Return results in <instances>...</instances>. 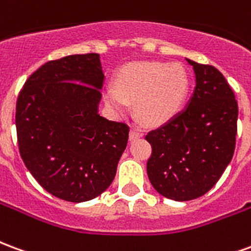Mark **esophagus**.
Here are the masks:
<instances>
[{
  "instance_id": "esophagus-1",
  "label": "esophagus",
  "mask_w": 251,
  "mask_h": 251,
  "mask_svg": "<svg viewBox=\"0 0 251 251\" xmlns=\"http://www.w3.org/2000/svg\"><path fill=\"white\" fill-rule=\"evenodd\" d=\"M140 137H142V131L138 130V129H131L130 133H129V138H130V141L137 140V138H140Z\"/></svg>"
}]
</instances>
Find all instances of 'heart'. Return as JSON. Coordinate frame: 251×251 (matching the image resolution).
Masks as SVG:
<instances>
[{"label": "heart", "instance_id": "1", "mask_svg": "<svg viewBox=\"0 0 251 251\" xmlns=\"http://www.w3.org/2000/svg\"><path fill=\"white\" fill-rule=\"evenodd\" d=\"M188 91L189 75L180 63L141 60L121 68L115 88L104 91V102L120 117L127 113V103H136L144 124L160 126L179 113Z\"/></svg>", "mask_w": 251, "mask_h": 251}]
</instances>
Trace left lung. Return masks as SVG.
Returning a JSON list of instances; mask_svg holds the SVG:
<instances>
[{"label": "left lung", "instance_id": "1", "mask_svg": "<svg viewBox=\"0 0 251 251\" xmlns=\"http://www.w3.org/2000/svg\"><path fill=\"white\" fill-rule=\"evenodd\" d=\"M196 86L183 111L149 131L148 177L158 194L176 201L196 199L221 179L235 149L238 103L215 67L187 59Z\"/></svg>", "mask_w": 251, "mask_h": 251}]
</instances>
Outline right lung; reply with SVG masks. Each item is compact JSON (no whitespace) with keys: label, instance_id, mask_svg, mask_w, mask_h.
Here are the masks:
<instances>
[{"label":"right lung","instance_id":"right-lung-1","mask_svg":"<svg viewBox=\"0 0 251 251\" xmlns=\"http://www.w3.org/2000/svg\"><path fill=\"white\" fill-rule=\"evenodd\" d=\"M103 82L98 53L70 55L43 64L20 91V154L37 183L59 199L91 200L115 177L129 126L99 115Z\"/></svg>","mask_w":251,"mask_h":251}]
</instances>
